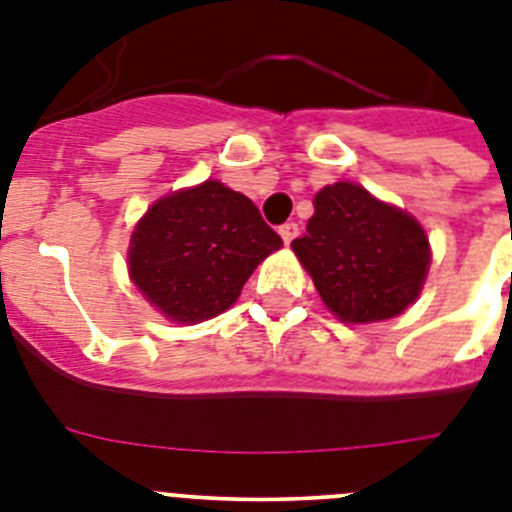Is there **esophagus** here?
I'll return each mask as SVG.
<instances>
[{
    "label": "esophagus",
    "mask_w": 512,
    "mask_h": 512,
    "mask_svg": "<svg viewBox=\"0 0 512 512\" xmlns=\"http://www.w3.org/2000/svg\"><path fill=\"white\" fill-rule=\"evenodd\" d=\"M279 235H282V241L289 246V243L295 241L297 235H300V225H297V223H284L282 228H279Z\"/></svg>",
    "instance_id": "esophagus-1"
}]
</instances>
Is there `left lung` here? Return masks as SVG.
Listing matches in <instances>:
<instances>
[{
	"instance_id": "left-lung-1",
	"label": "left lung",
	"mask_w": 512,
	"mask_h": 512,
	"mask_svg": "<svg viewBox=\"0 0 512 512\" xmlns=\"http://www.w3.org/2000/svg\"><path fill=\"white\" fill-rule=\"evenodd\" d=\"M312 205L315 215L292 251L338 320H390L418 300L431 246L413 215L351 182L328 184Z\"/></svg>"
}]
</instances>
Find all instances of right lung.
<instances>
[{"label": "right lung", "mask_w": 512, "mask_h": 512, "mask_svg": "<svg viewBox=\"0 0 512 512\" xmlns=\"http://www.w3.org/2000/svg\"><path fill=\"white\" fill-rule=\"evenodd\" d=\"M277 248L282 238L246 194L207 179L148 207L130 238L128 271L164 318L202 323L228 310Z\"/></svg>", "instance_id": "add662e5"}]
</instances>
